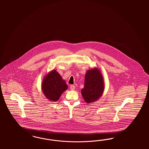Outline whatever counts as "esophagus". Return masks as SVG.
<instances>
[{
  "mask_svg": "<svg viewBox=\"0 0 149 149\" xmlns=\"http://www.w3.org/2000/svg\"><path fill=\"white\" fill-rule=\"evenodd\" d=\"M70 88L72 90H75V86L72 85L70 86Z\"/></svg>",
  "mask_w": 149,
  "mask_h": 149,
  "instance_id": "obj_1",
  "label": "esophagus"
}]
</instances>
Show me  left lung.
Returning a JSON list of instances; mask_svg holds the SVG:
<instances>
[{"mask_svg":"<svg viewBox=\"0 0 149 149\" xmlns=\"http://www.w3.org/2000/svg\"><path fill=\"white\" fill-rule=\"evenodd\" d=\"M104 79L101 71L94 68L87 71L85 77L84 87L81 90V95L87 104L96 102L104 92Z\"/></svg>","mask_w":149,"mask_h":149,"instance_id":"obj_1","label":"left lung"}]
</instances>
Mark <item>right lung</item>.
<instances>
[{
  "label": "right lung",
  "mask_w": 149,
  "mask_h": 149,
  "mask_svg": "<svg viewBox=\"0 0 149 149\" xmlns=\"http://www.w3.org/2000/svg\"><path fill=\"white\" fill-rule=\"evenodd\" d=\"M68 89L65 81L56 70L46 74L41 83V90L45 97L50 102L57 101L61 95Z\"/></svg>",
  "instance_id": "right-lung-1"
}]
</instances>
